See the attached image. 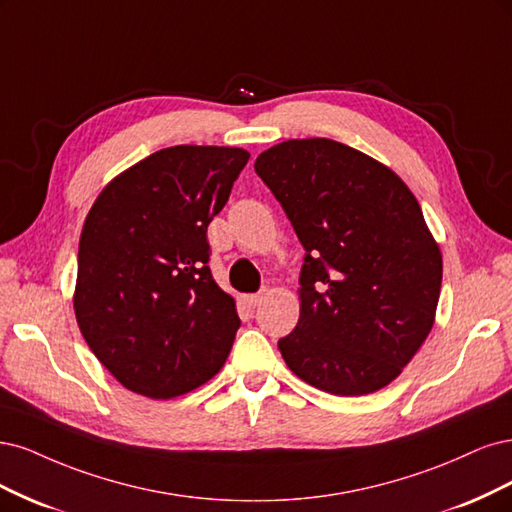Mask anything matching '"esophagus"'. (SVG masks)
Wrapping results in <instances>:
<instances>
[{"label":"esophagus","instance_id":"esophagus-1","mask_svg":"<svg viewBox=\"0 0 512 512\" xmlns=\"http://www.w3.org/2000/svg\"><path fill=\"white\" fill-rule=\"evenodd\" d=\"M261 298H263L261 293H251V295H246V298H244V304L249 308H255V306L261 304Z\"/></svg>","mask_w":512,"mask_h":512}]
</instances>
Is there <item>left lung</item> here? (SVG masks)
I'll return each mask as SVG.
<instances>
[{
	"instance_id": "obj_1",
	"label": "left lung",
	"mask_w": 512,
	"mask_h": 512,
	"mask_svg": "<svg viewBox=\"0 0 512 512\" xmlns=\"http://www.w3.org/2000/svg\"><path fill=\"white\" fill-rule=\"evenodd\" d=\"M304 246L300 321L278 340L289 370L334 395L387 387L432 332L442 255L417 197L376 159L327 138L255 161Z\"/></svg>"
}]
</instances>
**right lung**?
Segmentation results:
<instances>
[{
  "mask_svg": "<svg viewBox=\"0 0 512 512\" xmlns=\"http://www.w3.org/2000/svg\"><path fill=\"white\" fill-rule=\"evenodd\" d=\"M249 157L232 146L161 148L112 178L91 206L74 312L125 389L170 400L223 368L240 319L210 274L206 232Z\"/></svg>",
  "mask_w": 512,
  "mask_h": 512,
  "instance_id": "right-lung-1",
  "label": "right lung"
}]
</instances>
